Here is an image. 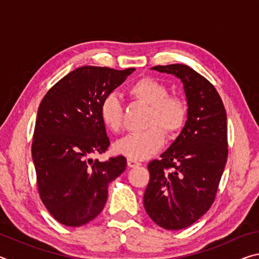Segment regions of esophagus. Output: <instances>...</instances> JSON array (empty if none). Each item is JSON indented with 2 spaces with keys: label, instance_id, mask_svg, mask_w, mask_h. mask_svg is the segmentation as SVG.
<instances>
[{
  "label": "esophagus",
  "instance_id": "1",
  "mask_svg": "<svg viewBox=\"0 0 259 259\" xmlns=\"http://www.w3.org/2000/svg\"><path fill=\"white\" fill-rule=\"evenodd\" d=\"M126 163H128L129 168H135V166L140 165V162L136 161V160H133V159H128V160H126Z\"/></svg>",
  "mask_w": 259,
  "mask_h": 259
}]
</instances>
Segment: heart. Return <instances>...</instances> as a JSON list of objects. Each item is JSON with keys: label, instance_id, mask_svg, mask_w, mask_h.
<instances>
[{"label": "heart", "instance_id": "obj_1", "mask_svg": "<svg viewBox=\"0 0 259 259\" xmlns=\"http://www.w3.org/2000/svg\"><path fill=\"white\" fill-rule=\"evenodd\" d=\"M168 93L166 85L153 77H142L129 87L131 98L150 106L146 121L148 128L116 140L113 145L116 154L133 160L147 159L163 146L164 133L174 138L184 129L188 115L187 104L179 96ZM99 116L108 130L116 133L121 129L123 109L115 95L105 96L99 105Z\"/></svg>", "mask_w": 259, "mask_h": 259}]
</instances>
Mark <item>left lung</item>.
I'll return each mask as SVG.
<instances>
[{"label":"left lung","instance_id":"8db88e82","mask_svg":"<svg viewBox=\"0 0 259 259\" xmlns=\"http://www.w3.org/2000/svg\"><path fill=\"white\" fill-rule=\"evenodd\" d=\"M152 69L181 78L188 115L171 146L160 160L148 163L144 207L155 224L182 230L202 217L216 198L229 154L226 112L214 87L190 66L172 64Z\"/></svg>","mask_w":259,"mask_h":259}]
</instances>
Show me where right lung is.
I'll return each instance as SVG.
<instances>
[{
  "instance_id": "right-lung-1",
  "label": "right lung",
  "mask_w": 259,
  "mask_h": 259,
  "mask_svg": "<svg viewBox=\"0 0 259 259\" xmlns=\"http://www.w3.org/2000/svg\"><path fill=\"white\" fill-rule=\"evenodd\" d=\"M135 68L82 66L48 91L37 111L32 144L37 190L56 221L82 226L102 212L107 186L124 171L119 155L94 160L109 146L99 105Z\"/></svg>"
}]
</instances>
